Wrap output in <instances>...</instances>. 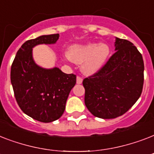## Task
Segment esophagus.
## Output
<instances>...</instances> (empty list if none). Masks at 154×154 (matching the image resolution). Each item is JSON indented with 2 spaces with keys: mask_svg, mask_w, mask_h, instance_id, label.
<instances>
[{
  "mask_svg": "<svg viewBox=\"0 0 154 154\" xmlns=\"http://www.w3.org/2000/svg\"><path fill=\"white\" fill-rule=\"evenodd\" d=\"M82 78L81 77H79V76H77V84H82Z\"/></svg>",
  "mask_w": 154,
  "mask_h": 154,
  "instance_id": "34e87169",
  "label": "esophagus"
}]
</instances>
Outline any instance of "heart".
Wrapping results in <instances>:
<instances>
[{
	"mask_svg": "<svg viewBox=\"0 0 154 154\" xmlns=\"http://www.w3.org/2000/svg\"><path fill=\"white\" fill-rule=\"evenodd\" d=\"M109 54V46L104 42L72 45L68 50L69 58L77 64H82V72L88 76L96 73L107 60Z\"/></svg>",
	"mask_w": 154,
	"mask_h": 154,
	"instance_id": "heart-1",
	"label": "heart"
}]
</instances>
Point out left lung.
Here are the masks:
<instances>
[{"mask_svg":"<svg viewBox=\"0 0 154 154\" xmlns=\"http://www.w3.org/2000/svg\"><path fill=\"white\" fill-rule=\"evenodd\" d=\"M115 51L101 69L82 82L87 109L103 119L125 113L138 100L143 89L144 61L136 46L116 37Z\"/></svg>","mask_w":154,"mask_h":154,"instance_id":"left-lung-1","label":"left lung"}]
</instances>
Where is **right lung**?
Masks as SVG:
<instances>
[{
    "mask_svg": "<svg viewBox=\"0 0 154 154\" xmlns=\"http://www.w3.org/2000/svg\"><path fill=\"white\" fill-rule=\"evenodd\" d=\"M58 39L57 33L25 42L11 66V83L19 107L30 117L45 123L62 116L69 94L76 84V75L66 74L57 67L44 69L33 60V47L55 44Z\"/></svg>",
    "mask_w": 154,
    "mask_h": 154,
    "instance_id": "add662e5",
    "label": "right lung"
}]
</instances>
